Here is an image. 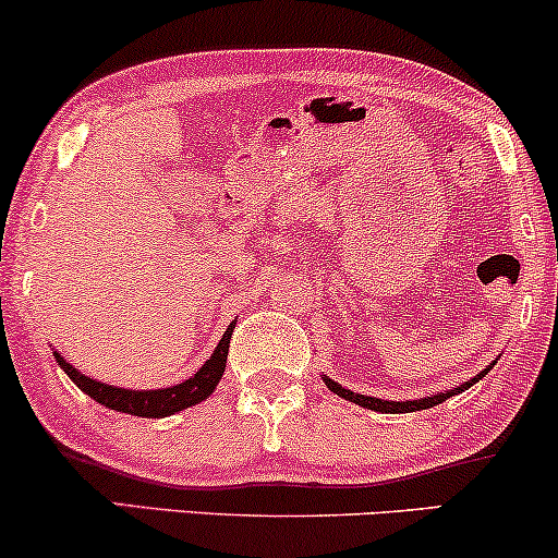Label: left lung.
I'll list each match as a JSON object with an SVG mask.
<instances>
[{"label": "left lung", "instance_id": "obj_1", "mask_svg": "<svg viewBox=\"0 0 558 558\" xmlns=\"http://www.w3.org/2000/svg\"><path fill=\"white\" fill-rule=\"evenodd\" d=\"M490 369V367H488ZM488 369H483V373L472 377L470 383H462L459 388L453 390H446V393H438V396H427V399H417V401H383V399H373V396H362V393H354V390L338 386V383H332L330 377H325V386H328L332 393H338L341 399H349L354 403H360V407H367V409H375V412H390V414H407V412H420V409H430L435 407V403H444L446 399H451V396L462 393V390H466L472 386V383H477L480 377L488 375Z\"/></svg>", "mask_w": 558, "mask_h": 558}]
</instances>
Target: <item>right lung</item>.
Instances as JSON below:
<instances>
[{
	"mask_svg": "<svg viewBox=\"0 0 558 558\" xmlns=\"http://www.w3.org/2000/svg\"><path fill=\"white\" fill-rule=\"evenodd\" d=\"M230 336H233V325L226 330V336H222L220 343H217L215 354L202 364V369H198L196 375H191L185 383H178V386H170L162 390H125V388L105 386V383L94 380V377L81 375L78 369H75L73 364H68L65 356H60L57 351H54V360L62 369H65L70 380L83 390V393L92 396L94 401L105 403L107 409L133 414V417H168V414L181 412L185 407H194V403L204 401L209 393H213L217 383H220L222 373H226Z\"/></svg>",
	"mask_w": 558,
	"mask_h": 558,
	"instance_id": "add662e5",
	"label": "right lung"
}]
</instances>
